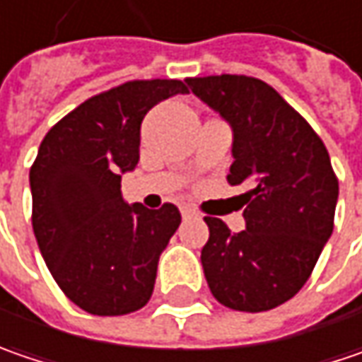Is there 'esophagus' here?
Masks as SVG:
<instances>
[{"mask_svg":"<svg viewBox=\"0 0 362 362\" xmlns=\"http://www.w3.org/2000/svg\"><path fill=\"white\" fill-rule=\"evenodd\" d=\"M182 217L184 219H192V217H199V213L192 206H182Z\"/></svg>","mask_w":362,"mask_h":362,"instance_id":"1","label":"esophagus"}]
</instances>
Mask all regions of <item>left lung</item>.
<instances>
[{"label": "left lung", "instance_id": "obj_1", "mask_svg": "<svg viewBox=\"0 0 362 362\" xmlns=\"http://www.w3.org/2000/svg\"><path fill=\"white\" fill-rule=\"evenodd\" d=\"M192 92L233 129L227 182L240 194L245 229L204 217L201 260L213 297L258 313L299 293L334 229L338 178L324 141L272 86L247 75L186 79Z\"/></svg>", "mask_w": 362, "mask_h": 362}]
</instances>
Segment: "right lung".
<instances>
[{
    "instance_id": "obj_1",
    "label": "right lung",
    "mask_w": 362,
    "mask_h": 362,
    "mask_svg": "<svg viewBox=\"0 0 362 362\" xmlns=\"http://www.w3.org/2000/svg\"><path fill=\"white\" fill-rule=\"evenodd\" d=\"M180 79H133L88 98L45 135L30 168L33 229L54 283L94 315H127L151 299L176 204H129L120 174L137 165L141 122Z\"/></svg>"
}]
</instances>
